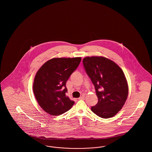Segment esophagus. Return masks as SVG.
<instances>
[{
  "label": "esophagus",
  "instance_id": "34e87169",
  "mask_svg": "<svg viewBox=\"0 0 152 152\" xmlns=\"http://www.w3.org/2000/svg\"><path fill=\"white\" fill-rule=\"evenodd\" d=\"M84 99H85L84 95H82L81 97H80L79 98V100H84Z\"/></svg>",
  "mask_w": 152,
  "mask_h": 152
}]
</instances>
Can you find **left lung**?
Segmentation results:
<instances>
[{
  "label": "left lung",
  "instance_id": "1",
  "mask_svg": "<svg viewBox=\"0 0 152 152\" xmlns=\"http://www.w3.org/2000/svg\"><path fill=\"white\" fill-rule=\"evenodd\" d=\"M83 63L98 97L97 104L91 107L92 111L103 118L115 116L123 108L128 94L123 70L111 60L101 56H88Z\"/></svg>",
  "mask_w": 152,
  "mask_h": 152
}]
</instances>
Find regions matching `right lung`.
Segmentation results:
<instances>
[{"instance_id": "right-lung-1", "label": "right lung", "mask_w": 152, "mask_h": 152, "mask_svg": "<svg viewBox=\"0 0 152 152\" xmlns=\"http://www.w3.org/2000/svg\"><path fill=\"white\" fill-rule=\"evenodd\" d=\"M81 60V58H53L45 62L36 73L34 94L40 107L47 113L60 115L75 104L66 95V83Z\"/></svg>"}]
</instances>
